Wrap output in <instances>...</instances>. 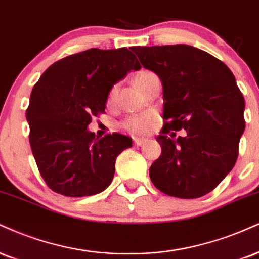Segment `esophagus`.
<instances>
[{
	"mask_svg": "<svg viewBox=\"0 0 259 259\" xmlns=\"http://www.w3.org/2000/svg\"><path fill=\"white\" fill-rule=\"evenodd\" d=\"M146 141H147V140L143 139V138H133L134 145H136V146H142Z\"/></svg>",
	"mask_w": 259,
	"mask_h": 259,
	"instance_id": "esophagus-1",
	"label": "esophagus"
}]
</instances>
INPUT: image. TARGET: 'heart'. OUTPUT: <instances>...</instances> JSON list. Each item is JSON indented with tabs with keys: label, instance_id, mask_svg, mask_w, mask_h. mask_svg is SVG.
Listing matches in <instances>:
<instances>
[{
	"label": "heart",
	"instance_id": "obj_1",
	"mask_svg": "<svg viewBox=\"0 0 259 259\" xmlns=\"http://www.w3.org/2000/svg\"><path fill=\"white\" fill-rule=\"evenodd\" d=\"M152 72L149 71H141L136 74L135 77V83L136 85H139V83L147 77L148 74H151ZM114 93H116V88H113L111 90L110 95H108V101H112L113 99ZM154 121V114L153 113H145V114H140V116H134V117H129L124 120V123L121 124V126L124 129H126L127 132L136 134V135H141V134H146L147 132H149L151 129L152 124Z\"/></svg>",
	"mask_w": 259,
	"mask_h": 259
}]
</instances>
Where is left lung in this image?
<instances>
[{
	"label": "left lung",
	"instance_id": "8db88e82",
	"mask_svg": "<svg viewBox=\"0 0 259 259\" xmlns=\"http://www.w3.org/2000/svg\"><path fill=\"white\" fill-rule=\"evenodd\" d=\"M163 84L161 154L152 183L170 197L195 199L213 191L234 167L245 130V100L235 77L213 55L187 45L132 47ZM187 135L174 140L171 130ZM175 134V133H172Z\"/></svg>",
	"mask_w": 259,
	"mask_h": 259
}]
</instances>
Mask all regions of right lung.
I'll list each match as a JSON object with an SVG mask.
<instances>
[{"instance_id": "right-lung-1", "label": "right lung", "mask_w": 259, "mask_h": 259, "mask_svg": "<svg viewBox=\"0 0 259 259\" xmlns=\"http://www.w3.org/2000/svg\"><path fill=\"white\" fill-rule=\"evenodd\" d=\"M141 65L127 48H92L51 65L35 84L26 110L30 145L47 186L65 197L105 191L116 159L132 139L121 134L98 138L88 125L104 113L108 93Z\"/></svg>"}]
</instances>
